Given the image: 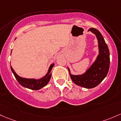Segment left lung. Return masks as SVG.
I'll list each match as a JSON object with an SVG mask.
<instances>
[{
  "instance_id": "1",
  "label": "left lung",
  "mask_w": 121,
  "mask_h": 121,
  "mask_svg": "<svg viewBox=\"0 0 121 121\" xmlns=\"http://www.w3.org/2000/svg\"><path fill=\"white\" fill-rule=\"evenodd\" d=\"M89 31L95 34L98 39L99 54L96 60L82 75H72L69 68L68 69L72 80L75 84L84 88H92L101 83L108 73L110 67V52L101 33L94 28H90Z\"/></svg>"
}]
</instances>
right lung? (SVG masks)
Segmentation results:
<instances>
[{
	"mask_svg": "<svg viewBox=\"0 0 121 121\" xmlns=\"http://www.w3.org/2000/svg\"><path fill=\"white\" fill-rule=\"evenodd\" d=\"M54 64L50 65L49 68L48 69V72L45 76L39 79H26V78H21L16 73V72L13 69V68L11 67V69L12 72L14 74L15 79L18 81V83L23 87L33 90H38L42 88L49 82L50 78H51L52 73H50L53 67Z\"/></svg>",
	"mask_w": 121,
	"mask_h": 121,
	"instance_id": "right-lung-1",
	"label": "right lung"
}]
</instances>
